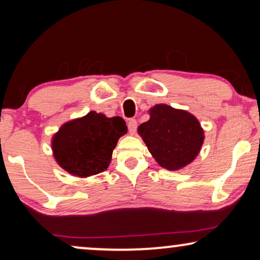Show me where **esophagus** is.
I'll return each mask as SVG.
<instances>
[{
    "label": "esophagus",
    "instance_id": "1",
    "mask_svg": "<svg viewBox=\"0 0 260 260\" xmlns=\"http://www.w3.org/2000/svg\"><path fill=\"white\" fill-rule=\"evenodd\" d=\"M127 129H129V133L131 135H134L135 133H136V130H137V120L134 119V118L129 119V122H127Z\"/></svg>",
    "mask_w": 260,
    "mask_h": 260
}]
</instances>
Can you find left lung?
<instances>
[{
	"label": "left lung",
	"mask_w": 260,
	"mask_h": 260,
	"mask_svg": "<svg viewBox=\"0 0 260 260\" xmlns=\"http://www.w3.org/2000/svg\"><path fill=\"white\" fill-rule=\"evenodd\" d=\"M150 119L138 126V134L162 168L182 169L201 150L205 133L197 117L184 110L157 104L149 110Z\"/></svg>",
	"instance_id": "left-lung-1"
}]
</instances>
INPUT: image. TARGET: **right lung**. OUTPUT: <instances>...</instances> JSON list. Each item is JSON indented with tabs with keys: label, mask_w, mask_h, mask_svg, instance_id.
Returning a JSON list of instances; mask_svg holds the SVG:
<instances>
[{
	"label": "right lung",
	"mask_w": 260,
	"mask_h": 260,
	"mask_svg": "<svg viewBox=\"0 0 260 260\" xmlns=\"http://www.w3.org/2000/svg\"><path fill=\"white\" fill-rule=\"evenodd\" d=\"M126 131L122 117L108 118L103 113L91 111L62 124L52 138L53 155L71 175H95L108 169L113 149Z\"/></svg>",
	"instance_id": "right-lung-1"
}]
</instances>
